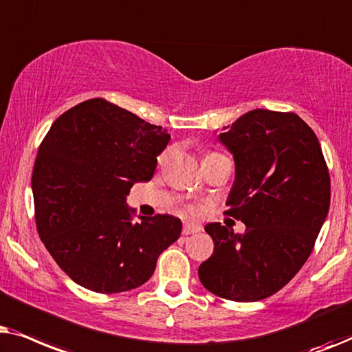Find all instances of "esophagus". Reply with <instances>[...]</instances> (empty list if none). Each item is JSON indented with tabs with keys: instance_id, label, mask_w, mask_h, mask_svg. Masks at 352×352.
<instances>
[{
	"instance_id": "34e87169",
	"label": "esophagus",
	"mask_w": 352,
	"mask_h": 352,
	"mask_svg": "<svg viewBox=\"0 0 352 352\" xmlns=\"http://www.w3.org/2000/svg\"><path fill=\"white\" fill-rule=\"evenodd\" d=\"M198 232H201V227H199V225H195V223H185L184 230H182L184 235H191V233H198Z\"/></svg>"
}]
</instances>
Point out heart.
Returning a JSON list of instances; mask_svg holds the SVG:
<instances>
[{
	"label": "heart",
	"mask_w": 352,
	"mask_h": 352,
	"mask_svg": "<svg viewBox=\"0 0 352 352\" xmlns=\"http://www.w3.org/2000/svg\"><path fill=\"white\" fill-rule=\"evenodd\" d=\"M212 154H217V153H208V154H206V156L204 157H208V156H212ZM164 157H166V154H164V156H162V159ZM188 212H191V214H195L196 212V208H193V206H190V208H188Z\"/></svg>",
	"instance_id": "b5f03b06"
}]
</instances>
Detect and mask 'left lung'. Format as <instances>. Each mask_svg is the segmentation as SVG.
Segmentation results:
<instances>
[{
  "mask_svg": "<svg viewBox=\"0 0 352 352\" xmlns=\"http://www.w3.org/2000/svg\"><path fill=\"white\" fill-rule=\"evenodd\" d=\"M223 130L236 168L225 214L246 232L206 225L214 254L198 275L210 293L252 302L280 292L311 256L329 214L330 173L317 135L294 112L254 109Z\"/></svg>",
  "mask_w": 352,
  "mask_h": 352,
  "instance_id": "1",
  "label": "left lung"
}]
</instances>
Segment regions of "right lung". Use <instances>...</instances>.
I'll list each match as a JSON object with an SVG mask.
<instances>
[{
  "instance_id": "add662e5",
  "label": "right lung",
  "mask_w": 352,
  "mask_h": 352,
  "mask_svg": "<svg viewBox=\"0 0 352 352\" xmlns=\"http://www.w3.org/2000/svg\"><path fill=\"white\" fill-rule=\"evenodd\" d=\"M170 135L102 98L70 107L36 153L32 188L46 250L80 287L129 292L148 282L161 252L179 240L168 214L133 222L127 196L153 179Z\"/></svg>"
}]
</instances>
